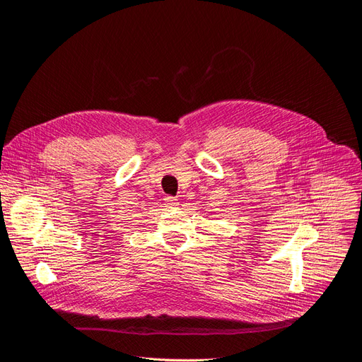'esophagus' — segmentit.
I'll return each instance as SVG.
<instances>
[{
    "mask_svg": "<svg viewBox=\"0 0 362 362\" xmlns=\"http://www.w3.org/2000/svg\"><path fill=\"white\" fill-rule=\"evenodd\" d=\"M177 198H174V197H165V204L168 206V207H174V206H177Z\"/></svg>",
    "mask_w": 362,
    "mask_h": 362,
    "instance_id": "esophagus-1",
    "label": "esophagus"
}]
</instances>
